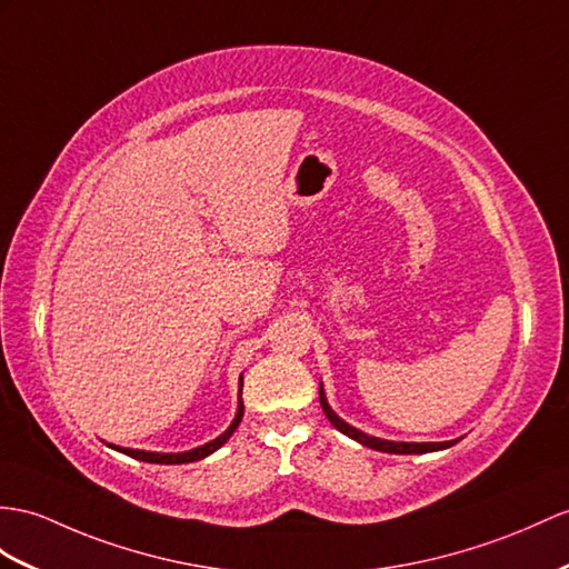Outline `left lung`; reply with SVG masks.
<instances>
[{
	"label": "left lung",
	"mask_w": 569,
	"mask_h": 569,
	"mask_svg": "<svg viewBox=\"0 0 569 569\" xmlns=\"http://www.w3.org/2000/svg\"><path fill=\"white\" fill-rule=\"evenodd\" d=\"M318 396H321V408H323V412H326V418L330 420V425L336 427L338 432L348 435L350 439L359 441V445H365V447H369V449L386 451V453H429V451L449 449V447L456 445V441H459V439H453V441H389V439L369 437V435H365V432H359L357 427H352V425H348L345 420H340L338 415L332 412V408L328 406V400H326L323 386H321V389H318Z\"/></svg>",
	"instance_id": "left-lung-1"
}]
</instances>
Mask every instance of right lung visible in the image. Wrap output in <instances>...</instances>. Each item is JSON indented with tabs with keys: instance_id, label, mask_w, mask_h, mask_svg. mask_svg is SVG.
<instances>
[{
	"instance_id": "add662e5",
	"label": "right lung",
	"mask_w": 569,
	"mask_h": 569,
	"mask_svg": "<svg viewBox=\"0 0 569 569\" xmlns=\"http://www.w3.org/2000/svg\"><path fill=\"white\" fill-rule=\"evenodd\" d=\"M241 389H243V379H241ZM241 418H243V400H241V396H239V410H237V418L231 420V425H229V429H227L224 435H219L217 439L207 441L204 447L190 449V451H183V453H157V451L122 449V447H113V449H118V451H122V453L132 456V459H137V461H147V463H166V466H173V463H192V461H200V459H204V456L214 453L221 445H227L229 437H231L233 432H237V427H239Z\"/></svg>"
}]
</instances>
